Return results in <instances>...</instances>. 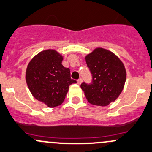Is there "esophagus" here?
<instances>
[{
  "label": "esophagus",
  "mask_w": 152,
  "mask_h": 152,
  "mask_svg": "<svg viewBox=\"0 0 152 152\" xmlns=\"http://www.w3.org/2000/svg\"><path fill=\"white\" fill-rule=\"evenodd\" d=\"M81 82H82V79H81V78H79V79L77 80V83L79 84H81Z\"/></svg>",
  "instance_id": "34e87169"
}]
</instances>
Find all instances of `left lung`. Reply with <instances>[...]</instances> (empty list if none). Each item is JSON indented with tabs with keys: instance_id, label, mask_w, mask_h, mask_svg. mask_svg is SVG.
Wrapping results in <instances>:
<instances>
[{
	"instance_id": "1",
	"label": "left lung",
	"mask_w": 152,
	"mask_h": 152,
	"mask_svg": "<svg viewBox=\"0 0 152 152\" xmlns=\"http://www.w3.org/2000/svg\"><path fill=\"white\" fill-rule=\"evenodd\" d=\"M92 81L83 82L81 88L89 103L106 106L116 100L124 88L126 70L120 59L113 52L97 48L85 57Z\"/></svg>"
}]
</instances>
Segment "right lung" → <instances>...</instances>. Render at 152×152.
<instances>
[{
	"label": "right lung",
	"mask_w": 152,
	"mask_h": 152,
	"mask_svg": "<svg viewBox=\"0 0 152 152\" xmlns=\"http://www.w3.org/2000/svg\"><path fill=\"white\" fill-rule=\"evenodd\" d=\"M63 57L54 49L36 55L27 67L25 79L33 96L49 108L63 103L69 86L76 83L71 71L62 65Z\"/></svg>",
	"instance_id": "add662e5"
}]
</instances>
